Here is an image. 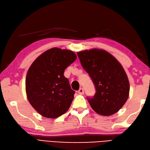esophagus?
Masks as SVG:
<instances>
[{
  "instance_id": "esophagus-1",
  "label": "esophagus",
  "mask_w": 150,
  "mask_h": 150,
  "mask_svg": "<svg viewBox=\"0 0 150 150\" xmlns=\"http://www.w3.org/2000/svg\"><path fill=\"white\" fill-rule=\"evenodd\" d=\"M78 94H83V93H84L83 88H79V91H78Z\"/></svg>"
}]
</instances>
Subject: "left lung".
I'll use <instances>...</instances> for the list:
<instances>
[{
  "label": "left lung",
  "mask_w": 150,
  "mask_h": 150,
  "mask_svg": "<svg viewBox=\"0 0 150 150\" xmlns=\"http://www.w3.org/2000/svg\"><path fill=\"white\" fill-rule=\"evenodd\" d=\"M77 54L96 88L94 97L87 98L91 108L101 115L116 113L126 102L129 93V82L123 67L102 49L93 48Z\"/></svg>",
  "instance_id": "1"
}]
</instances>
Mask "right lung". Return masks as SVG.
<instances>
[{"mask_svg":"<svg viewBox=\"0 0 150 150\" xmlns=\"http://www.w3.org/2000/svg\"><path fill=\"white\" fill-rule=\"evenodd\" d=\"M71 50L52 48L32 63L26 77V93L30 104L42 117L56 118L66 112L75 92L64 71L76 60Z\"/></svg>","mask_w":150,"mask_h":150,"instance_id":"obj_1","label":"right lung"}]
</instances>
